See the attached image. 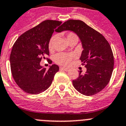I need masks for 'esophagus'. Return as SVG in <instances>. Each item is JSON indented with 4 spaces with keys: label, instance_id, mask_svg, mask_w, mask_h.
<instances>
[{
    "label": "esophagus",
    "instance_id": "esophagus-1",
    "mask_svg": "<svg viewBox=\"0 0 126 126\" xmlns=\"http://www.w3.org/2000/svg\"><path fill=\"white\" fill-rule=\"evenodd\" d=\"M60 70H64V71H69V70H70V68H69L63 67V66H61V67L60 68Z\"/></svg>",
    "mask_w": 126,
    "mask_h": 126
}]
</instances>
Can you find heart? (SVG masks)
<instances>
[{
	"label": "heart",
	"instance_id": "b5f03b06",
	"mask_svg": "<svg viewBox=\"0 0 126 126\" xmlns=\"http://www.w3.org/2000/svg\"><path fill=\"white\" fill-rule=\"evenodd\" d=\"M73 38H77V35L73 33V32H70L66 36V39L67 41L68 39H71ZM54 38H52L51 39L49 43V48L51 49L52 48V45H53V41ZM73 58V55L72 54H69V53H57L56 55H55V57H54V60L56 63L58 64H62V65H68L71 63V60Z\"/></svg>",
	"mask_w": 126,
	"mask_h": 126
}]
</instances>
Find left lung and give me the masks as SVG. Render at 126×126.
I'll return each mask as SVG.
<instances>
[{"instance_id":"obj_1","label":"left lung","mask_w":126,"mask_h":126,"mask_svg":"<svg viewBox=\"0 0 126 126\" xmlns=\"http://www.w3.org/2000/svg\"><path fill=\"white\" fill-rule=\"evenodd\" d=\"M70 31L79 36L83 51L80 59L87 68L79 71L73 87L80 94L93 95L102 90L109 82L114 69V56L110 46L104 36L80 20H68L56 31Z\"/></svg>"}]
</instances>
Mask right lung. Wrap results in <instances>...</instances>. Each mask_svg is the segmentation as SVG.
Wrapping results in <instances>:
<instances>
[{
    "mask_svg": "<svg viewBox=\"0 0 126 126\" xmlns=\"http://www.w3.org/2000/svg\"><path fill=\"white\" fill-rule=\"evenodd\" d=\"M61 24V21L53 20L43 21L19 36L13 45L10 55L12 77L26 93L38 94L45 91L59 71L56 64L49 66L47 70L40 62L49 55V41Z\"/></svg>",
    "mask_w": 126,
    "mask_h": 126,
    "instance_id": "obj_1",
    "label": "right lung"
}]
</instances>
